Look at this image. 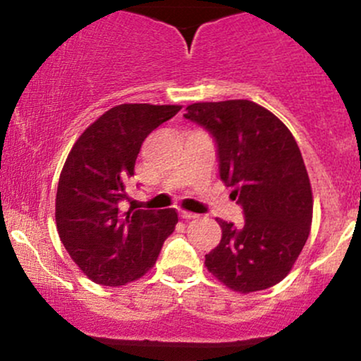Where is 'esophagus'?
Instances as JSON below:
<instances>
[{
	"label": "esophagus",
	"instance_id": "34e87169",
	"mask_svg": "<svg viewBox=\"0 0 361 361\" xmlns=\"http://www.w3.org/2000/svg\"><path fill=\"white\" fill-rule=\"evenodd\" d=\"M180 217L181 219H197L198 215L193 212H188V210H180Z\"/></svg>",
	"mask_w": 361,
	"mask_h": 361
}]
</instances>
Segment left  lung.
Here are the masks:
<instances>
[{"instance_id": "obj_1", "label": "left lung", "mask_w": 361, "mask_h": 361, "mask_svg": "<svg viewBox=\"0 0 361 361\" xmlns=\"http://www.w3.org/2000/svg\"><path fill=\"white\" fill-rule=\"evenodd\" d=\"M185 118L214 135L221 180L244 212L239 229L217 219L222 239L205 255L207 270L239 293L273 287L292 270L312 224V188L292 132L250 100L192 103Z\"/></svg>"}]
</instances>
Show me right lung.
Segmentation results:
<instances>
[{"label": "right lung", "instance_id": "1", "mask_svg": "<svg viewBox=\"0 0 361 361\" xmlns=\"http://www.w3.org/2000/svg\"><path fill=\"white\" fill-rule=\"evenodd\" d=\"M180 110L149 103L114 106L82 132L66 159L56 195L57 233L94 283L120 287L144 276L175 231V209L122 212L118 202L127 198L144 139Z\"/></svg>", "mask_w": 361, "mask_h": 361}]
</instances>
